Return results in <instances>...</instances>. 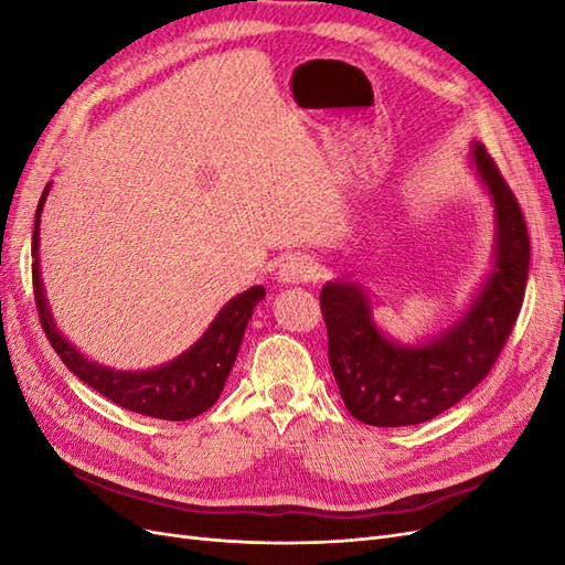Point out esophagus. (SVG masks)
Returning <instances> with one entry per match:
<instances>
[{
  "label": "esophagus",
  "mask_w": 565,
  "mask_h": 565,
  "mask_svg": "<svg viewBox=\"0 0 565 565\" xmlns=\"http://www.w3.org/2000/svg\"><path fill=\"white\" fill-rule=\"evenodd\" d=\"M316 278V264L311 256H306L301 252L289 254L282 259L278 268V282L280 285H301Z\"/></svg>",
  "instance_id": "1"
}]
</instances>
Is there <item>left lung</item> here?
<instances>
[{"label": "left lung", "instance_id": "left-lung-1", "mask_svg": "<svg viewBox=\"0 0 565 565\" xmlns=\"http://www.w3.org/2000/svg\"><path fill=\"white\" fill-rule=\"evenodd\" d=\"M469 164L494 207L492 266L450 328L401 344L374 322L361 282L339 278L320 289L330 367L341 401L363 424L413 426L446 413L486 380L519 318L530 264L525 221L481 143L471 146Z\"/></svg>", "mask_w": 565, "mask_h": 565}]
</instances>
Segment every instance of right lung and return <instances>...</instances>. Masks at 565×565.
<instances>
[{"instance_id": "add662e5", "label": "right lung", "mask_w": 565, "mask_h": 565, "mask_svg": "<svg viewBox=\"0 0 565 565\" xmlns=\"http://www.w3.org/2000/svg\"><path fill=\"white\" fill-rule=\"evenodd\" d=\"M49 191L51 183H46L40 198L35 231H32V259H35L32 262V285H35L38 311L51 347L75 377L104 393L113 403L131 409V413L169 422H183L202 415L224 391L254 306L266 297V289L262 285H254L247 292L228 299L195 344L177 355L174 361L148 370H115L100 365L84 355L56 328L44 292L40 268V221Z\"/></svg>"}]
</instances>
